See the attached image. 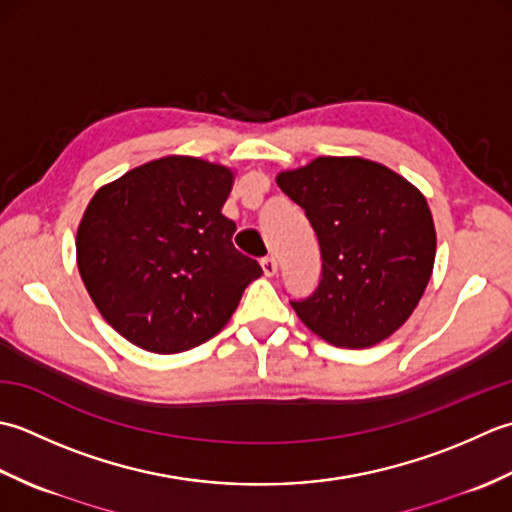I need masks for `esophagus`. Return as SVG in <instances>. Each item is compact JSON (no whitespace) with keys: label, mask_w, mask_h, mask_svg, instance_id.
Listing matches in <instances>:
<instances>
[{"label":"esophagus","mask_w":512,"mask_h":512,"mask_svg":"<svg viewBox=\"0 0 512 512\" xmlns=\"http://www.w3.org/2000/svg\"><path fill=\"white\" fill-rule=\"evenodd\" d=\"M260 267H263L265 276H274L276 271H278V263H276V258H274V256H267V258L260 260Z\"/></svg>","instance_id":"obj_1"}]
</instances>
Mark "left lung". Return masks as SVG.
I'll return each instance as SVG.
<instances>
[{
  "mask_svg": "<svg viewBox=\"0 0 512 512\" xmlns=\"http://www.w3.org/2000/svg\"><path fill=\"white\" fill-rule=\"evenodd\" d=\"M276 183L305 210L320 243L318 287L291 300L298 318L336 347L387 340L431 280L437 241L422 192L360 156H318Z\"/></svg>",
  "mask_w": 512,
  "mask_h": 512,
  "instance_id": "left-lung-1",
  "label": "left lung"
}]
</instances>
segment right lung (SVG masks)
<instances>
[{"label":"right lung","mask_w":512,"mask_h":512,"mask_svg":"<svg viewBox=\"0 0 512 512\" xmlns=\"http://www.w3.org/2000/svg\"><path fill=\"white\" fill-rule=\"evenodd\" d=\"M234 172L194 156L139 165L92 196L77 265L99 314L152 353H181L221 331L263 269L223 216Z\"/></svg>","instance_id":"right-lung-1"}]
</instances>
